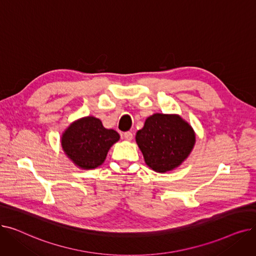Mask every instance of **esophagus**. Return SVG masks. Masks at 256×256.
Wrapping results in <instances>:
<instances>
[{
  "mask_svg": "<svg viewBox=\"0 0 256 256\" xmlns=\"http://www.w3.org/2000/svg\"><path fill=\"white\" fill-rule=\"evenodd\" d=\"M124 138L126 140V141H132L134 136H132V132H126L124 134Z\"/></svg>",
  "mask_w": 256,
  "mask_h": 256,
  "instance_id": "34e87169",
  "label": "esophagus"
}]
</instances>
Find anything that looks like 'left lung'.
<instances>
[{"label": "left lung", "instance_id": "left-lung-1", "mask_svg": "<svg viewBox=\"0 0 256 256\" xmlns=\"http://www.w3.org/2000/svg\"><path fill=\"white\" fill-rule=\"evenodd\" d=\"M195 138L192 126L176 114L156 113L136 134L146 165L160 173L178 167L191 154Z\"/></svg>", "mask_w": 256, "mask_h": 256}]
</instances>
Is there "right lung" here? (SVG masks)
Here are the masks:
<instances>
[{
    "mask_svg": "<svg viewBox=\"0 0 256 256\" xmlns=\"http://www.w3.org/2000/svg\"><path fill=\"white\" fill-rule=\"evenodd\" d=\"M119 138L116 130L104 128L98 118L87 116L76 120L64 130L61 145L76 166L89 170L104 162L108 152Z\"/></svg>",
    "mask_w": 256,
    "mask_h": 256,
    "instance_id": "right-lung-1",
    "label": "right lung"
}]
</instances>
